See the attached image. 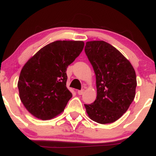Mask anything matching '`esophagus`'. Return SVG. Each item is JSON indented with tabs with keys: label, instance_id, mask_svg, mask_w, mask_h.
<instances>
[{
	"label": "esophagus",
	"instance_id": "obj_1",
	"mask_svg": "<svg viewBox=\"0 0 156 156\" xmlns=\"http://www.w3.org/2000/svg\"><path fill=\"white\" fill-rule=\"evenodd\" d=\"M83 92H84V89H81V90L78 91V94H79V95H82V94H83Z\"/></svg>",
	"mask_w": 156,
	"mask_h": 156
}]
</instances>
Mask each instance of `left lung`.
I'll list each match as a JSON object with an SVG mask.
<instances>
[{
  "label": "left lung",
  "mask_w": 156,
  "mask_h": 156,
  "mask_svg": "<svg viewBox=\"0 0 156 156\" xmlns=\"http://www.w3.org/2000/svg\"><path fill=\"white\" fill-rule=\"evenodd\" d=\"M85 53L96 76L97 98L84 104L91 119L112 123L127 112L136 94V76L130 62L114 46L104 41L86 43Z\"/></svg>",
  "instance_id": "obj_1"
}]
</instances>
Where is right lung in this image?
I'll return each instance as SVG.
<instances>
[{
    "label": "right lung",
    "mask_w": 156,
    "mask_h": 156,
    "mask_svg": "<svg viewBox=\"0 0 156 156\" xmlns=\"http://www.w3.org/2000/svg\"><path fill=\"white\" fill-rule=\"evenodd\" d=\"M83 46L82 41H55L23 66L17 87L23 104L32 115L46 120L63 112L72 98L66 87L67 68Z\"/></svg>",
    "instance_id": "right-lung-1"
}]
</instances>
